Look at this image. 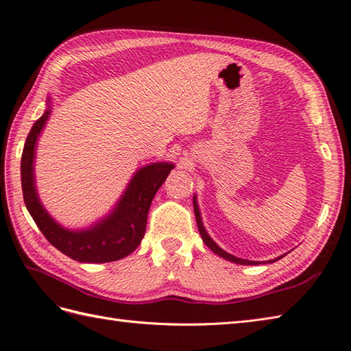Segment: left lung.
<instances>
[{"mask_svg": "<svg viewBox=\"0 0 351 351\" xmlns=\"http://www.w3.org/2000/svg\"><path fill=\"white\" fill-rule=\"evenodd\" d=\"M197 197H196V195L193 196V206H195V215H196V222H197V228H199V232H200V236H202V240H204V243L206 244V246L214 252L215 254H218V256H221V258H224L226 261H230V262H232V263H239V265H259L261 262H258V261H249V259H241V258H237V256H234V254H231V253H228V252H226L224 249H221L218 244L210 239V236L208 234V231L205 230V226H204V222H202V215H200V210H199V206H197V200H196ZM285 254H281V256H278V258H275V259H271V261H267V262H269V263H272V262H277V261H280L281 258H284Z\"/></svg>", "mask_w": 351, "mask_h": 351, "instance_id": "left-lung-1", "label": "left lung"}]
</instances>
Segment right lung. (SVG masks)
I'll return each mask as SVG.
<instances>
[{
	"label": "right lung",
	"instance_id": "1",
	"mask_svg": "<svg viewBox=\"0 0 351 351\" xmlns=\"http://www.w3.org/2000/svg\"><path fill=\"white\" fill-rule=\"evenodd\" d=\"M51 99L49 97L47 98V110L32 125L20 165L23 199L29 214L52 246L74 261L105 263L129 256L145 236L152 199L171 173L174 164L154 162L141 167L107 215L95 221L89 227L66 228L52 218L42 205L35 178L36 146L39 136L49 120Z\"/></svg>",
	"mask_w": 351,
	"mask_h": 351
}]
</instances>
